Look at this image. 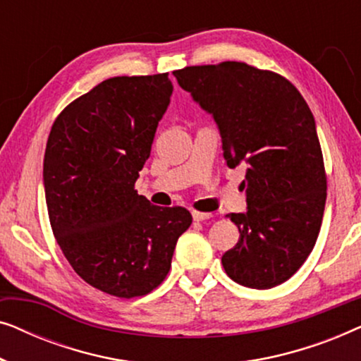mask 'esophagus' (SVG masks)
<instances>
[{
    "instance_id": "obj_1",
    "label": "esophagus",
    "mask_w": 361,
    "mask_h": 361,
    "mask_svg": "<svg viewBox=\"0 0 361 361\" xmlns=\"http://www.w3.org/2000/svg\"><path fill=\"white\" fill-rule=\"evenodd\" d=\"M192 219H194L195 221H205V220L212 219V214H204V212L192 210Z\"/></svg>"
}]
</instances>
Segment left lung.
I'll list each match as a JSON object with an SVG mask.
<instances>
[{
    "label": "left lung",
    "instance_id": "8db88e82",
    "mask_svg": "<svg viewBox=\"0 0 361 361\" xmlns=\"http://www.w3.org/2000/svg\"><path fill=\"white\" fill-rule=\"evenodd\" d=\"M177 83L214 118L226 166L246 164V212L226 216L240 240L226 274L255 289L288 281L317 241L327 199L315 120L293 83L243 62L176 71Z\"/></svg>",
    "mask_w": 361,
    "mask_h": 361
}]
</instances>
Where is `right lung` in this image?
I'll list each match as a JSON object with an SVG mask.
<instances>
[{
	"label": "right lung",
	"mask_w": 361,
	"mask_h": 361,
	"mask_svg": "<svg viewBox=\"0 0 361 361\" xmlns=\"http://www.w3.org/2000/svg\"><path fill=\"white\" fill-rule=\"evenodd\" d=\"M167 73L113 77L73 100L49 135L44 190L49 220L73 271L116 298H137L169 273L192 215L135 190L171 103Z\"/></svg>",
	"instance_id": "obj_1"
}]
</instances>
